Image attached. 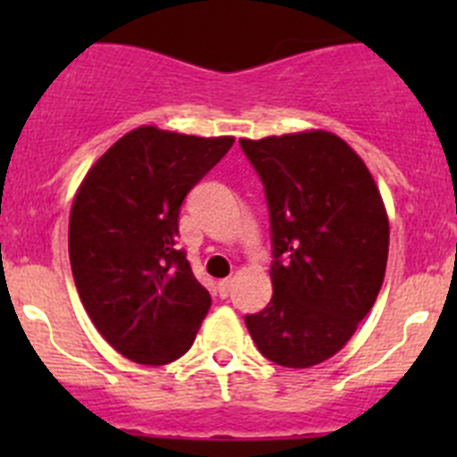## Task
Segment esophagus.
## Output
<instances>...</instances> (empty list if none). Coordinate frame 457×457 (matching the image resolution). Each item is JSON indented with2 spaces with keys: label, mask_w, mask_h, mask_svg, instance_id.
<instances>
[{
  "label": "esophagus",
  "mask_w": 457,
  "mask_h": 457,
  "mask_svg": "<svg viewBox=\"0 0 457 457\" xmlns=\"http://www.w3.org/2000/svg\"><path fill=\"white\" fill-rule=\"evenodd\" d=\"M216 289H219L220 296H229V292H232V278H223L219 280V285H216Z\"/></svg>",
  "instance_id": "obj_1"
}]
</instances>
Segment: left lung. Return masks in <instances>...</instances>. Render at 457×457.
Returning a JSON list of instances; mask_svg holds the SVG:
<instances>
[{
    "mask_svg": "<svg viewBox=\"0 0 457 457\" xmlns=\"http://www.w3.org/2000/svg\"><path fill=\"white\" fill-rule=\"evenodd\" d=\"M270 207V305L245 316L267 361L307 370L347 345L376 303L389 219L361 156L325 130L241 139Z\"/></svg>",
    "mask_w": 457,
    "mask_h": 457,
    "instance_id": "1",
    "label": "left lung"
}]
</instances>
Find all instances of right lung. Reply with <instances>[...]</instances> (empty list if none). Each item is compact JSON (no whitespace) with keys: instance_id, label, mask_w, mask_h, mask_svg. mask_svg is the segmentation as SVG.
I'll use <instances>...</instances> for the list:
<instances>
[{"instance_id":"1","label":"right lung","mask_w":457,"mask_h":457,"mask_svg":"<svg viewBox=\"0 0 457 457\" xmlns=\"http://www.w3.org/2000/svg\"><path fill=\"white\" fill-rule=\"evenodd\" d=\"M232 143L141 126L79 186L68 225L72 276L90 320L128 361L168 365L195 343L212 298L177 250L179 210Z\"/></svg>"}]
</instances>
